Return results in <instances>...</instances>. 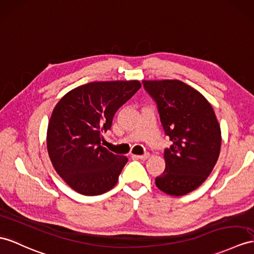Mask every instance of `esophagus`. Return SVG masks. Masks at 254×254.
<instances>
[{"label": "esophagus", "mask_w": 254, "mask_h": 254, "mask_svg": "<svg viewBox=\"0 0 254 254\" xmlns=\"http://www.w3.org/2000/svg\"><path fill=\"white\" fill-rule=\"evenodd\" d=\"M139 159H142V160H145V159H147L148 157H150V154L148 153H145V154H143V155H138L137 156Z\"/></svg>", "instance_id": "obj_1"}]
</instances>
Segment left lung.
Segmentation results:
<instances>
[{
  "instance_id": "obj_1",
  "label": "left lung",
  "mask_w": 254,
  "mask_h": 254,
  "mask_svg": "<svg viewBox=\"0 0 254 254\" xmlns=\"http://www.w3.org/2000/svg\"><path fill=\"white\" fill-rule=\"evenodd\" d=\"M157 103L169 140L165 171L156 187L171 196H183L205 182L221 150V128L211 104L198 90L179 79L142 80Z\"/></svg>"
}]
</instances>
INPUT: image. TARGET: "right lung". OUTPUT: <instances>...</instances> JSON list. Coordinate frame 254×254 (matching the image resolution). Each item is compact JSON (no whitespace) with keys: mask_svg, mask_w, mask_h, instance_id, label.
<instances>
[{"mask_svg":"<svg viewBox=\"0 0 254 254\" xmlns=\"http://www.w3.org/2000/svg\"><path fill=\"white\" fill-rule=\"evenodd\" d=\"M140 87L137 79L91 82L66 92L56 104L47 127L48 155L57 174L77 193L101 195L119 181L128 158L102 146V132Z\"/></svg>","mask_w":254,"mask_h":254,"instance_id":"right-lung-1","label":"right lung"}]
</instances>
